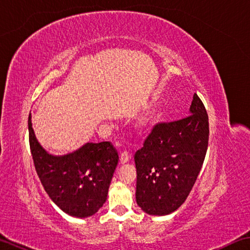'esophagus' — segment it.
<instances>
[{"instance_id": "34e87169", "label": "esophagus", "mask_w": 250, "mask_h": 250, "mask_svg": "<svg viewBox=\"0 0 250 250\" xmlns=\"http://www.w3.org/2000/svg\"><path fill=\"white\" fill-rule=\"evenodd\" d=\"M130 159H131L130 153H129L128 151H124V152H122L121 155H120V163H121V164H125V163H126V162H129Z\"/></svg>"}]
</instances>
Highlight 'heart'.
<instances>
[{"instance_id":"b5f03b06","label":"heart","mask_w":250,"mask_h":250,"mask_svg":"<svg viewBox=\"0 0 250 250\" xmlns=\"http://www.w3.org/2000/svg\"><path fill=\"white\" fill-rule=\"evenodd\" d=\"M145 125V124H143V125Z\"/></svg>"}]
</instances>
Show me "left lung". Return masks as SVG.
I'll return each mask as SVG.
<instances>
[{"label":"left lung","mask_w":250,"mask_h":250,"mask_svg":"<svg viewBox=\"0 0 250 250\" xmlns=\"http://www.w3.org/2000/svg\"><path fill=\"white\" fill-rule=\"evenodd\" d=\"M189 116L158 124L134 155L136 203L148 215L173 213L187 199L204 162L208 116L194 93Z\"/></svg>","instance_id":"left-lung-1"}]
</instances>
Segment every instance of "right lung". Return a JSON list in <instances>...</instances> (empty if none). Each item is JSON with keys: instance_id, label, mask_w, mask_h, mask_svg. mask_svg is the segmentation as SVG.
Instances as JSON below:
<instances>
[{"instance_id": "right-lung-1", "label": "right lung", "mask_w": 250, "mask_h": 250, "mask_svg": "<svg viewBox=\"0 0 250 250\" xmlns=\"http://www.w3.org/2000/svg\"><path fill=\"white\" fill-rule=\"evenodd\" d=\"M29 142L36 173L52 202L67 215L86 218L107 199L118 153L109 142L87 143L63 156L47 152L37 141L29 116Z\"/></svg>"}]
</instances>
